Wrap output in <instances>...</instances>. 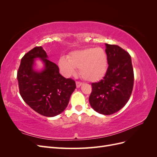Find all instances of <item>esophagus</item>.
I'll return each mask as SVG.
<instances>
[{
    "mask_svg": "<svg viewBox=\"0 0 157 157\" xmlns=\"http://www.w3.org/2000/svg\"><path fill=\"white\" fill-rule=\"evenodd\" d=\"M82 82H76V86H77V88H79L82 85Z\"/></svg>",
    "mask_w": 157,
    "mask_h": 157,
    "instance_id": "obj_1",
    "label": "esophagus"
}]
</instances>
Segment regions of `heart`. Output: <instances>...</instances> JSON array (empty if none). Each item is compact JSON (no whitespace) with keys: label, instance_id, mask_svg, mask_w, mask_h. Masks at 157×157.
Instances as JSON below:
<instances>
[{"label":"heart","instance_id":"heart-1","mask_svg":"<svg viewBox=\"0 0 157 157\" xmlns=\"http://www.w3.org/2000/svg\"><path fill=\"white\" fill-rule=\"evenodd\" d=\"M59 66L65 77L76 73V68L80 69V75L88 82H96L103 78L108 69L107 55L100 47L89 48L71 52L68 59L61 57Z\"/></svg>","mask_w":157,"mask_h":157}]
</instances>
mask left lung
Returning a JSON list of instances; mask_svg holds the SVG:
<instances>
[{"mask_svg": "<svg viewBox=\"0 0 157 157\" xmlns=\"http://www.w3.org/2000/svg\"><path fill=\"white\" fill-rule=\"evenodd\" d=\"M107 73L98 82L92 84L90 105L99 114L110 115L129 100L134 86V71L130 54L117 45L106 44Z\"/></svg>", "mask_w": 157, "mask_h": 157, "instance_id": "8db88e82", "label": "left lung"}]
</instances>
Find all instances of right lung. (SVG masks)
<instances>
[{
	"label": "right lung",
	"instance_id": "add662e5",
	"mask_svg": "<svg viewBox=\"0 0 157 157\" xmlns=\"http://www.w3.org/2000/svg\"><path fill=\"white\" fill-rule=\"evenodd\" d=\"M48 58L42 46L32 49L22 58L17 78L21 96L27 105L42 115L53 117L67 107L76 84L61 76L58 65ZM37 59L44 64L40 70L36 69Z\"/></svg>",
	"mask_w": 157,
	"mask_h": 157
}]
</instances>
